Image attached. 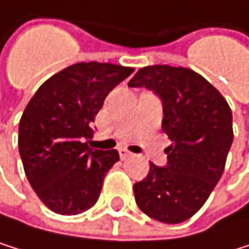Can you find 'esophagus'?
<instances>
[{
    "label": "esophagus",
    "instance_id": "1",
    "mask_svg": "<svg viewBox=\"0 0 249 249\" xmlns=\"http://www.w3.org/2000/svg\"><path fill=\"white\" fill-rule=\"evenodd\" d=\"M119 156H121V159H122V160H125L127 157H130V156H131V153L128 151L127 148H119Z\"/></svg>",
    "mask_w": 249,
    "mask_h": 249
}]
</instances>
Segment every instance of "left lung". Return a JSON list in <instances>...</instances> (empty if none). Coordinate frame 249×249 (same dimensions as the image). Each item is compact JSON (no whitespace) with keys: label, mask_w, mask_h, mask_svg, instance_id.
Listing matches in <instances>:
<instances>
[{"label":"left lung","mask_w":249,"mask_h":249,"mask_svg":"<svg viewBox=\"0 0 249 249\" xmlns=\"http://www.w3.org/2000/svg\"><path fill=\"white\" fill-rule=\"evenodd\" d=\"M128 86L161 98V130L172 142L165 149L168 165L149 163L148 175L134 184L136 202L149 218L180 224L204 206L224 172L233 142L231 108L204 77L181 66H145Z\"/></svg>","instance_id":"left-lung-1"}]
</instances>
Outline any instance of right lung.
<instances>
[{"instance_id":"1","label":"right lung","mask_w":249,"mask_h":249,"mask_svg":"<svg viewBox=\"0 0 249 249\" xmlns=\"http://www.w3.org/2000/svg\"><path fill=\"white\" fill-rule=\"evenodd\" d=\"M134 68L75 63L48 78L19 121L18 146L33 191L50 210L78 214L100 198L104 177L119 160L116 149L89 148L90 124L106 96Z\"/></svg>"}]
</instances>
